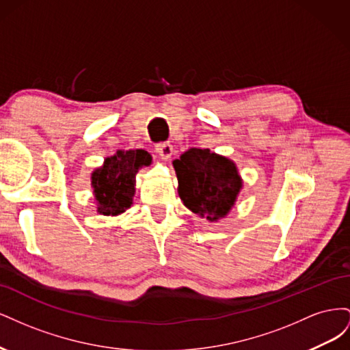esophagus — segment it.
Masks as SVG:
<instances>
[{"label": "esophagus", "instance_id": "esophagus-1", "mask_svg": "<svg viewBox=\"0 0 350 350\" xmlns=\"http://www.w3.org/2000/svg\"><path fill=\"white\" fill-rule=\"evenodd\" d=\"M156 152L161 154L162 157H165V159H169L172 156V153H174V147L169 144V143H159L157 146H156Z\"/></svg>", "mask_w": 350, "mask_h": 350}]
</instances>
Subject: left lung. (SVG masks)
<instances>
[{"label":"left lung","mask_w":350,"mask_h":350,"mask_svg":"<svg viewBox=\"0 0 350 350\" xmlns=\"http://www.w3.org/2000/svg\"><path fill=\"white\" fill-rule=\"evenodd\" d=\"M178 194L184 206L208 221L229 215L242 189L237 163L208 149L187 150L174 161Z\"/></svg>","instance_id":"1"}]
</instances>
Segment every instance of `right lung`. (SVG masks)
I'll return each instance as SVG.
<instances>
[{"instance_id":"add662e5","label":"right lung","mask_w":350,"mask_h":350,"mask_svg":"<svg viewBox=\"0 0 350 350\" xmlns=\"http://www.w3.org/2000/svg\"><path fill=\"white\" fill-rule=\"evenodd\" d=\"M150 163L152 156L142 149L118 150L105 159L90 176L98 213L113 217L130 208L135 194V175Z\"/></svg>"}]
</instances>
